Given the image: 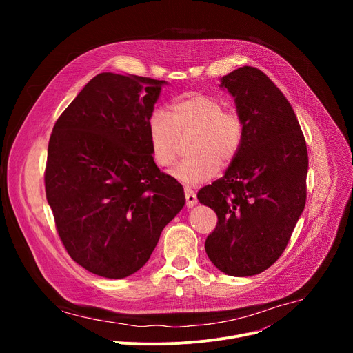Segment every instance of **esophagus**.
Masks as SVG:
<instances>
[{
	"instance_id": "obj_1",
	"label": "esophagus",
	"mask_w": 353,
	"mask_h": 353,
	"mask_svg": "<svg viewBox=\"0 0 353 353\" xmlns=\"http://www.w3.org/2000/svg\"><path fill=\"white\" fill-rule=\"evenodd\" d=\"M184 195H185V205H187V208H192L194 205H196L198 199H196V195H195V192L192 190L185 188L184 190Z\"/></svg>"
}]
</instances>
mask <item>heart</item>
Wrapping results in <instances>:
<instances>
[{
    "label": "heart",
    "mask_w": 353,
    "mask_h": 353,
    "mask_svg": "<svg viewBox=\"0 0 353 353\" xmlns=\"http://www.w3.org/2000/svg\"><path fill=\"white\" fill-rule=\"evenodd\" d=\"M172 116L157 109L148 120L152 158L161 168L172 166L179 155L180 135L195 132L191 143L194 157L181 161L172 177L185 185H199L211 180L221 165H229L243 141L241 119L226 112L221 100L201 93H187L173 100Z\"/></svg>",
    "instance_id": "b5f03b06"
}]
</instances>
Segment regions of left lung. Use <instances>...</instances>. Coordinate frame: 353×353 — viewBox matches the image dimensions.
Wrapping results in <instances>:
<instances>
[{"instance_id":"1","label":"left lung","mask_w":353,"mask_h":353,"mask_svg":"<svg viewBox=\"0 0 353 353\" xmlns=\"http://www.w3.org/2000/svg\"><path fill=\"white\" fill-rule=\"evenodd\" d=\"M243 123V141L225 174L196 198L218 215L205 240L212 264L230 276H251L283 253L305 210L309 157L296 114L259 68L221 78Z\"/></svg>"}]
</instances>
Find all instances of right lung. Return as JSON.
Listing matches in <instances>:
<instances>
[{"label": "right lung", "instance_id": "add662e5", "mask_svg": "<svg viewBox=\"0 0 353 353\" xmlns=\"http://www.w3.org/2000/svg\"><path fill=\"white\" fill-rule=\"evenodd\" d=\"M166 81L103 72L54 124L44 174L47 203L71 259L121 279L145 265L183 210V185L159 170L148 120Z\"/></svg>", "mask_w": 353, "mask_h": 353}]
</instances>
